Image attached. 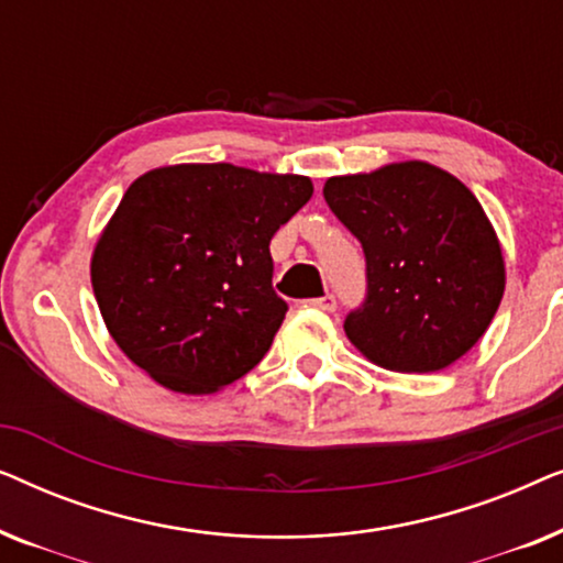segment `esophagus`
Returning <instances> with one entry per match:
<instances>
[{
    "label": "esophagus",
    "instance_id": "esophagus-1",
    "mask_svg": "<svg viewBox=\"0 0 563 563\" xmlns=\"http://www.w3.org/2000/svg\"><path fill=\"white\" fill-rule=\"evenodd\" d=\"M307 307H312V310H320V312H335L338 299L333 295L314 297V299H307Z\"/></svg>",
    "mask_w": 563,
    "mask_h": 563
}]
</instances>
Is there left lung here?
Returning a JSON list of instances; mask_svg holds the SVG:
<instances>
[{
	"instance_id": "left-lung-1",
	"label": "left lung",
	"mask_w": 563,
	"mask_h": 563,
	"mask_svg": "<svg viewBox=\"0 0 563 563\" xmlns=\"http://www.w3.org/2000/svg\"><path fill=\"white\" fill-rule=\"evenodd\" d=\"M325 202L366 256V297L345 335L374 364L426 374L464 356L505 291L495 228L476 197L426 161L333 176Z\"/></svg>"
}]
</instances>
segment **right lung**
<instances>
[{
	"label": "right lung",
	"mask_w": 563,
	"mask_h": 563,
	"mask_svg": "<svg viewBox=\"0 0 563 563\" xmlns=\"http://www.w3.org/2000/svg\"><path fill=\"white\" fill-rule=\"evenodd\" d=\"M310 197L307 176L233 164L166 166L130 184L91 258L122 353L181 395L249 374L289 310L268 243Z\"/></svg>",
	"instance_id": "obj_1"
}]
</instances>
